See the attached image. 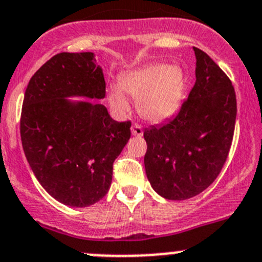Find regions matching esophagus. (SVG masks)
I'll list each match as a JSON object with an SVG mask.
<instances>
[{"mask_svg":"<svg viewBox=\"0 0 262 262\" xmlns=\"http://www.w3.org/2000/svg\"><path fill=\"white\" fill-rule=\"evenodd\" d=\"M130 130H132V134H133V136H136V137H141L143 134L142 126L138 125V124H133V125H132V128H130Z\"/></svg>","mask_w":262,"mask_h":262,"instance_id":"obj_1","label":"esophagus"}]
</instances>
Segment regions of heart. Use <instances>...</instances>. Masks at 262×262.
<instances>
[{
  "instance_id": "b5f03b06",
  "label": "heart",
  "mask_w": 262,
  "mask_h": 262,
  "mask_svg": "<svg viewBox=\"0 0 262 262\" xmlns=\"http://www.w3.org/2000/svg\"><path fill=\"white\" fill-rule=\"evenodd\" d=\"M186 85V73L181 66L154 63L120 76L119 84L107 89V102L115 114L125 115L130 108L129 95L137 101V110L143 119L161 123L181 108Z\"/></svg>"
}]
</instances>
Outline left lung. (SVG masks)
I'll list each match as a JSON object with an SVG mask.
<instances>
[{"instance_id": "8db88e82", "label": "left lung", "mask_w": 262, "mask_h": 262, "mask_svg": "<svg viewBox=\"0 0 262 262\" xmlns=\"http://www.w3.org/2000/svg\"><path fill=\"white\" fill-rule=\"evenodd\" d=\"M194 88L174 119L145 129L146 176L168 200L204 191L226 161L236 119V98L224 71L200 49Z\"/></svg>"}]
</instances>
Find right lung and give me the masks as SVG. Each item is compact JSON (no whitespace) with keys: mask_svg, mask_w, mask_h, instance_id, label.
I'll return each instance as SVG.
<instances>
[{"mask_svg":"<svg viewBox=\"0 0 262 262\" xmlns=\"http://www.w3.org/2000/svg\"><path fill=\"white\" fill-rule=\"evenodd\" d=\"M104 95L103 70L90 51L54 55L26 89L24 154L45 191L68 207H89L108 192L115 159L130 138V121H115L92 101Z\"/></svg>","mask_w":262,"mask_h":262,"instance_id":"add662e5","label":"right lung"}]
</instances>
